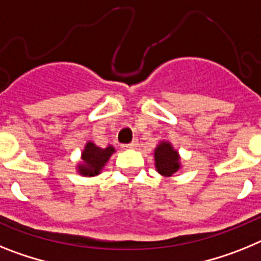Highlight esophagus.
<instances>
[{"mask_svg": "<svg viewBox=\"0 0 261 261\" xmlns=\"http://www.w3.org/2000/svg\"><path fill=\"white\" fill-rule=\"evenodd\" d=\"M138 144H139V143H138V140H133L131 143L123 144V147H124V148H137Z\"/></svg>", "mask_w": 261, "mask_h": 261, "instance_id": "1", "label": "esophagus"}]
</instances>
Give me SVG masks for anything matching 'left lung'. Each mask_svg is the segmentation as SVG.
Instances as JSON below:
<instances>
[{
	"instance_id": "1",
	"label": "left lung",
	"mask_w": 261,
	"mask_h": 261,
	"mask_svg": "<svg viewBox=\"0 0 261 261\" xmlns=\"http://www.w3.org/2000/svg\"><path fill=\"white\" fill-rule=\"evenodd\" d=\"M156 169L163 176H172L180 168V158L178 153L172 148L171 143L163 142L155 149Z\"/></svg>"
}]
</instances>
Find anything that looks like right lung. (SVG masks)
Instances as JSON below:
<instances>
[{"label": "right lung", "mask_w": 261, "mask_h": 261, "mask_svg": "<svg viewBox=\"0 0 261 261\" xmlns=\"http://www.w3.org/2000/svg\"><path fill=\"white\" fill-rule=\"evenodd\" d=\"M114 148L113 147H106V148H99L92 142L85 146L83 152L84 164L79 165L80 173L84 176H96L102 169L105 163L108 162L109 158L113 155Z\"/></svg>", "instance_id": "right-lung-1"}]
</instances>
